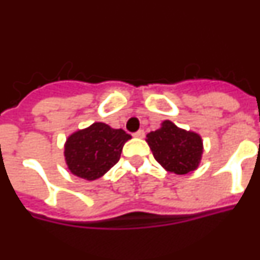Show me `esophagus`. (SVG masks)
<instances>
[{"label":"esophagus","instance_id":"1","mask_svg":"<svg viewBox=\"0 0 260 260\" xmlns=\"http://www.w3.org/2000/svg\"><path fill=\"white\" fill-rule=\"evenodd\" d=\"M133 137H134V138H143L144 137V132H143V130H138L137 133H134V134H133Z\"/></svg>","mask_w":260,"mask_h":260}]
</instances>
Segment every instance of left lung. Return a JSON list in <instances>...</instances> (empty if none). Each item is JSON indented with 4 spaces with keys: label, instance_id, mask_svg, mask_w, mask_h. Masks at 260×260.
<instances>
[{
    "label": "left lung",
    "instance_id": "left-lung-1",
    "mask_svg": "<svg viewBox=\"0 0 260 260\" xmlns=\"http://www.w3.org/2000/svg\"><path fill=\"white\" fill-rule=\"evenodd\" d=\"M146 141L156 161L169 172L186 174L195 171L201 162L202 138L177 127L171 121H164L161 127L147 134Z\"/></svg>",
    "mask_w": 260,
    "mask_h": 260
}]
</instances>
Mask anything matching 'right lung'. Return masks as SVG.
Instances as JSON below:
<instances>
[{
  "mask_svg": "<svg viewBox=\"0 0 260 260\" xmlns=\"http://www.w3.org/2000/svg\"><path fill=\"white\" fill-rule=\"evenodd\" d=\"M132 138L122 128L95 122L84 130L71 134L65 143L68 168L75 176L87 181L100 178L116 165L123 144Z\"/></svg>",
  "mask_w": 260,
  "mask_h": 260,
  "instance_id": "1",
  "label": "right lung"
}]
</instances>
